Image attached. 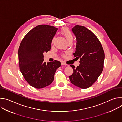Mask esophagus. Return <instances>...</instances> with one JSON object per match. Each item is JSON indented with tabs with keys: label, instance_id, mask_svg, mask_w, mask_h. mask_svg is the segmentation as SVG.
<instances>
[{
	"label": "esophagus",
	"instance_id": "obj_1",
	"mask_svg": "<svg viewBox=\"0 0 122 122\" xmlns=\"http://www.w3.org/2000/svg\"><path fill=\"white\" fill-rule=\"evenodd\" d=\"M61 65H66V63L65 62H61Z\"/></svg>",
	"mask_w": 122,
	"mask_h": 122
}]
</instances>
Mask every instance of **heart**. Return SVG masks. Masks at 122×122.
<instances>
[{
	"label": "heart",
	"instance_id": "obj_1",
	"mask_svg": "<svg viewBox=\"0 0 122 122\" xmlns=\"http://www.w3.org/2000/svg\"><path fill=\"white\" fill-rule=\"evenodd\" d=\"M61 32L65 36V37L66 38V39L67 41H71V40H73L72 35L71 33V31H69V30L68 29V28H67L66 27H64L62 28L61 30ZM55 39V37H54L53 38V39H52V41H51L52 43L54 42ZM63 56H65V55H63Z\"/></svg>",
	"mask_w": 122,
	"mask_h": 122
}]
</instances>
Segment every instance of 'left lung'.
Returning <instances> with one entry per match:
<instances>
[{"instance_id":"left-lung-1","label":"left lung","mask_w":122,"mask_h":122,"mask_svg":"<svg viewBox=\"0 0 122 122\" xmlns=\"http://www.w3.org/2000/svg\"><path fill=\"white\" fill-rule=\"evenodd\" d=\"M72 30L76 37L75 57L80 58V65L73 69L69 76L71 82L82 89L91 86L102 73L105 54L98 38L90 30L83 26L75 25Z\"/></svg>"}]
</instances>
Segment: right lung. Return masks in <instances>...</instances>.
<instances>
[{
    "label": "right lung",
    "mask_w": 122,
    "mask_h": 122,
    "mask_svg": "<svg viewBox=\"0 0 122 122\" xmlns=\"http://www.w3.org/2000/svg\"><path fill=\"white\" fill-rule=\"evenodd\" d=\"M58 28L46 25H39L29 31L22 40L18 49L20 70L31 86L42 88L53 82L56 69L61 63L46 64L43 53L51 49V41Z\"/></svg>",
    "instance_id": "obj_1"
}]
</instances>
